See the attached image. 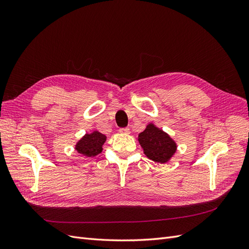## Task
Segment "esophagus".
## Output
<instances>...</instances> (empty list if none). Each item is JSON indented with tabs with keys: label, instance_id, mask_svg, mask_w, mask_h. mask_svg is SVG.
Masks as SVG:
<instances>
[{
	"label": "esophagus",
	"instance_id": "esophagus-1",
	"mask_svg": "<svg viewBox=\"0 0 249 249\" xmlns=\"http://www.w3.org/2000/svg\"><path fill=\"white\" fill-rule=\"evenodd\" d=\"M119 132L123 133V134H129L130 129H129V127H122V129H119Z\"/></svg>",
	"mask_w": 249,
	"mask_h": 249
}]
</instances>
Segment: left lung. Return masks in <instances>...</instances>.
Listing matches in <instances>:
<instances>
[{
	"instance_id": "1",
	"label": "left lung",
	"mask_w": 249,
	"mask_h": 249,
	"mask_svg": "<svg viewBox=\"0 0 249 249\" xmlns=\"http://www.w3.org/2000/svg\"><path fill=\"white\" fill-rule=\"evenodd\" d=\"M138 141L148 159L158 163H166L177 150L176 142L152 124L139 134Z\"/></svg>"
}]
</instances>
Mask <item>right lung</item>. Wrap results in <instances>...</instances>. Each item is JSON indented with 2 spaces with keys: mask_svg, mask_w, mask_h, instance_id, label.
I'll use <instances>...</instances> for the list:
<instances>
[{
  "mask_svg": "<svg viewBox=\"0 0 249 249\" xmlns=\"http://www.w3.org/2000/svg\"><path fill=\"white\" fill-rule=\"evenodd\" d=\"M105 141H106V136L100 132L94 131L91 134H86L76 144V149L79 154L86 157H94L102 153Z\"/></svg>",
  "mask_w": 249,
  "mask_h": 249,
  "instance_id": "add662e5",
  "label": "right lung"
}]
</instances>
